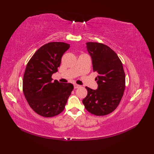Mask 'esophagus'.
I'll use <instances>...</instances> for the list:
<instances>
[{
	"label": "esophagus",
	"instance_id": "1",
	"mask_svg": "<svg viewBox=\"0 0 154 154\" xmlns=\"http://www.w3.org/2000/svg\"><path fill=\"white\" fill-rule=\"evenodd\" d=\"M81 86L77 84H74V88L75 89H77V88H79Z\"/></svg>",
	"mask_w": 154,
	"mask_h": 154
}]
</instances>
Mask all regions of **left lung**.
Returning a JSON list of instances; mask_svg holds the SVG:
<instances>
[{
    "instance_id": "1",
    "label": "left lung",
    "mask_w": 154,
    "mask_h": 154,
    "mask_svg": "<svg viewBox=\"0 0 154 154\" xmlns=\"http://www.w3.org/2000/svg\"><path fill=\"white\" fill-rule=\"evenodd\" d=\"M93 71L98 73L96 90L86 87L87 95L83 103L88 112L96 116L109 114L115 110L125 89V73L122 61L112 49L103 44L87 42Z\"/></svg>"
}]
</instances>
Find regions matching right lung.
<instances>
[{"instance_id": "add662e5", "label": "right lung", "mask_w": 154, "mask_h": 154, "mask_svg": "<svg viewBox=\"0 0 154 154\" xmlns=\"http://www.w3.org/2000/svg\"><path fill=\"white\" fill-rule=\"evenodd\" d=\"M70 47L64 42H50L35 52L26 67L23 92L34 112L44 117L58 115L65 109L73 89L71 83L52 81L62 55Z\"/></svg>"}]
</instances>
